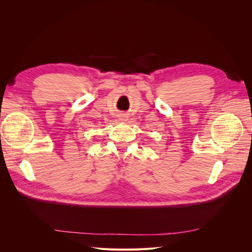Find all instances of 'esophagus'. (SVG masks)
Instances as JSON below:
<instances>
[{
    "label": "esophagus",
    "instance_id": "1",
    "mask_svg": "<svg viewBox=\"0 0 252 252\" xmlns=\"http://www.w3.org/2000/svg\"><path fill=\"white\" fill-rule=\"evenodd\" d=\"M121 120H122V121H127V117L124 114V116L121 117Z\"/></svg>",
    "mask_w": 252,
    "mask_h": 252
}]
</instances>
